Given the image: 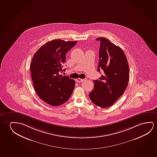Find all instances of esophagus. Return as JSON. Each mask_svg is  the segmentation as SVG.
<instances>
[{
  "label": "esophagus",
  "instance_id": "esophagus-1",
  "mask_svg": "<svg viewBox=\"0 0 157 157\" xmlns=\"http://www.w3.org/2000/svg\"><path fill=\"white\" fill-rule=\"evenodd\" d=\"M86 78H85V79H80V78H78L76 79V81L78 82H85V81H86Z\"/></svg>",
  "mask_w": 157,
  "mask_h": 157
}]
</instances>
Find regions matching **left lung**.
<instances>
[{
	"instance_id": "left-lung-1",
	"label": "left lung",
	"mask_w": 157,
	"mask_h": 157,
	"mask_svg": "<svg viewBox=\"0 0 157 157\" xmlns=\"http://www.w3.org/2000/svg\"><path fill=\"white\" fill-rule=\"evenodd\" d=\"M96 40L100 41L98 71L104 74L93 80L94 89L89 97L94 104L106 108L111 106L124 93L129 80V65L120 47L105 38Z\"/></svg>"
}]
</instances>
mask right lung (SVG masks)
I'll list each match as a JSON object with an SVG mask.
<instances>
[{"mask_svg":"<svg viewBox=\"0 0 157 157\" xmlns=\"http://www.w3.org/2000/svg\"><path fill=\"white\" fill-rule=\"evenodd\" d=\"M77 43L60 39L48 41L32 58L30 70L34 90L41 100L53 106L63 104L72 94L75 80L59 72L66 62V53Z\"/></svg>","mask_w":157,"mask_h":157,"instance_id":"1","label":"right lung"}]
</instances>
